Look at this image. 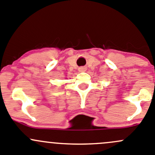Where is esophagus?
I'll return each mask as SVG.
<instances>
[{
  "mask_svg": "<svg viewBox=\"0 0 155 155\" xmlns=\"http://www.w3.org/2000/svg\"><path fill=\"white\" fill-rule=\"evenodd\" d=\"M79 70L80 72H84V71H85V70H86V68H84V67H82V68H79Z\"/></svg>",
  "mask_w": 155,
  "mask_h": 155,
  "instance_id": "obj_1",
  "label": "esophagus"
}]
</instances>
